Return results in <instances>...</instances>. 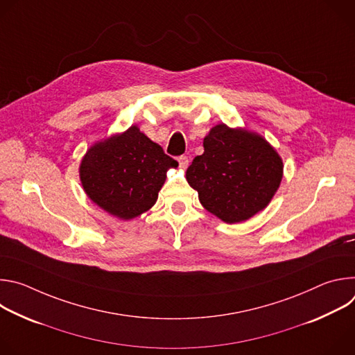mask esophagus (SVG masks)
<instances>
[{
    "mask_svg": "<svg viewBox=\"0 0 355 355\" xmlns=\"http://www.w3.org/2000/svg\"><path fill=\"white\" fill-rule=\"evenodd\" d=\"M188 162H189V160H188L187 156H180V157H178V164H180L181 168H187V167H188Z\"/></svg>",
    "mask_w": 355,
    "mask_h": 355,
    "instance_id": "esophagus-1",
    "label": "esophagus"
}]
</instances>
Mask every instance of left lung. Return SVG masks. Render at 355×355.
Masks as SVG:
<instances>
[{
  "mask_svg": "<svg viewBox=\"0 0 355 355\" xmlns=\"http://www.w3.org/2000/svg\"><path fill=\"white\" fill-rule=\"evenodd\" d=\"M204 148L188 167L187 181L205 209L226 223H237L268 205L284 167L261 136L222 123L204 139Z\"/></svg>",
  "mask_w": 355,
  "mask_h": 355,
  "instance_id": "left-lung-1",
  "label": "left lung"
}]
</instances>
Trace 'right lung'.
Masks as SVG:
<instances>
[{"instance_id": "add662e5", "label": "right lung", "mask_w": 355, "mask_h": 355, "mask_svg": "<svg viewBox=\"0 0 355 355\" xmlns=\"http://www.w3.org/2000/svg\"><path fill=\"white\" fill-rule=\"evenodd\" d=\"M178 163L137 126L92 146L84 156L80 178L98 207L119 219H132L156 204L166 173Z\"/></svg>"}]
</instances>
